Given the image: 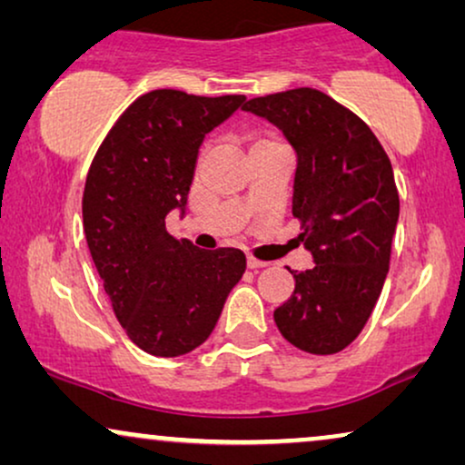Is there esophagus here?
<instances>
[{"instance_id": "1", "label": "esophagus", "mask_w": 465, "mask_h": 465, "mask_svg": "<svg viewBox=\"0 0 465 465\" xmlns=\"http://www.w3.org/2000/svg\"><path fill=\"white\" fill-rule=\"evenodd\" d=\"M262 266H266V262H262V260H256V258H247V269H262Z\"/></svg>"}]
</instances>
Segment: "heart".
Instances as JSON below:
<instances>
[{"label":"heart","mask_w":465,"mask_h":465,"mask_svg":"<svg viewBox=\"0 0 465 465\" xmlns=\"http://www.w3.org/2000/svg\"><path fill=\"white\" fill-rule=\"evenodd\" d=\"M258 142H271V139H258ZM258 142H256V143H258Z\"/></svg>","instance_id":"obj_1"}]
</instances>
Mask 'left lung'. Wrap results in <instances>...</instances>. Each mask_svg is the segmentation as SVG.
Here are the masks:
<instances>
[{
	"label": "left lung",
	"instance_id": "1",
	"mask_svg": "<svg viewBox=\"0 0 465 465\" xmlns=\"http://www.w3.org/2000/svg\"><path fill=\"white\" fill-rule=\"evenodd\" d=\"M243 110L279 126L296 152L292 213L315 262L290 271L296 288L275 323L302 351L339 353L366 326L390 271L400 215L390 156L364 120L315 88L250 99Z\"/></svg>",
	"mask_w": 465,
	"mask_h": 465
}]
</instances>
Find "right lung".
<instances>
[{
	"label": "right lung",
	"mask_w": 465,
	"mask_h": 465,
	"mask_svg": "<svg viewBox=\"0 0 465 465\" xmlns=\"http://www.w3.org/2000/svg\"><path fill=\"white\" fill-rule=\"evenodd\" d=\"M243 104V94L145 93L112 126L88 169V250L114 313L145 353L175 358L203 345L245 272L241 250H199L164 226L173 209L186 212L203 139Z\"/></svg>",
	"instance_id": "1"
}]
</instances>
